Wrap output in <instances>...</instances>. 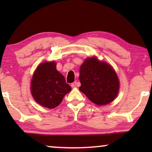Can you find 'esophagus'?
<instances>
[{
    "instance_id": "esophagus-1",
    "label": "esophagus",
    "mask_w": 152,
    "mask_h": 152,
    "mask_svg": "<svg viewBox=\"0 0 152 152\" xmlns=\"http://www.w3.org/2000/svg\"><path fill=\"white\" fill-rule=\"evenodd\" d=\"M78 85V82H75L73 83H72L71 84V87L72 88H75L76 86H77Z\"/></svg>"
}]
</instances>
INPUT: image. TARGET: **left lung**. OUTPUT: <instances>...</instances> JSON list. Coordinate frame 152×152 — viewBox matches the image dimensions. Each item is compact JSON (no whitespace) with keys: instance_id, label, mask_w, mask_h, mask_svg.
Returning <instances> with one entry per match:
<instances>
[{"instance_id":"obj_1","label":"left lung","mask_w":152,"mask_h":152,"mask_svg":"<svg viewBox=\"0 0 152 152\" xmlns=\"http://www.w3.org/2000/svg\"><path fill=\"white\" fill-rule=\"evenodd\" d=\"M79 79L81 92L98 106L111 103L119 92V80L113 67L95 57L85 59L80 66Z\"/></svg>"}]
</instances>
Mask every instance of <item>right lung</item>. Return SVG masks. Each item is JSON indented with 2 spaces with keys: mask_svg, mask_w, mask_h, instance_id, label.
Instances as JSON below:
<instances>
[{
  "mask_svg": "<svg viewBox=\"0 0 152 152\" xmlns=\"http://www.w3.org/2000/svg\"><path fill=\"white\" fill-rule=\"evenodd\" d=\"M33 98L43 107L53 109L71 91L65 77L56 68L55 61L43 62L35 70L31 81Z\"/></svg>",
  "mask_w": 152,
  "mask_h": 152,
  "instance_id": "add662e5",
  "label": "right lung"
}]
</instances>
